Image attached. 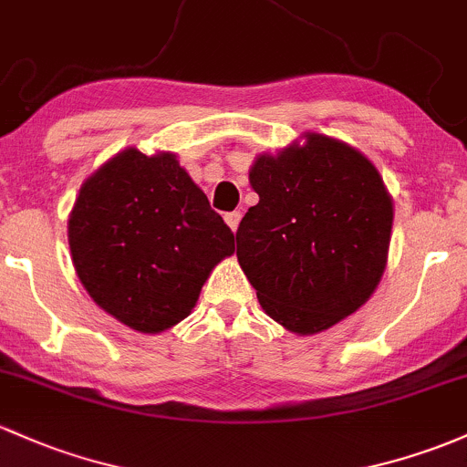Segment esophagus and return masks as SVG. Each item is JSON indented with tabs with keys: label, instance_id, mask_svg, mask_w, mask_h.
Segmentation results:
<instances>
[{
	"label": "esophagus",
	"instance_id": "34e87169",
	"mask_svg": "<svg viewBox=\"0 0 467 467\" xmlns=\"http://www.w3.org/2000/svg\"><path fill=\"white\" fill-rule=\"evenodd\" d=\"M240 218H243V213H240V212L224 213V223L229 224V229H232V232H235V229H238V224H240Z\"/></svg>",
	"mask_w": 467,
	"mask_h": 467
}]
</instances>
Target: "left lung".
I'll return each instance as SVG.
<instances>
[{"instance_id":"1","label":"left lung","mask_w":467,"mask_h":467,"mask_svg":"<svg viewBox=\"0 0 467 467\" xmlns=\"http://www.w3.org/2000/svg\"><path fill=\"white\" fill-rule=\"evenodd\" d=\"M303 138L255 158L249 182L260 200L235 232V255L267 316L309 336L374 294L394 207L363 153L327 135Z\"/></svg>"}]
</instances>
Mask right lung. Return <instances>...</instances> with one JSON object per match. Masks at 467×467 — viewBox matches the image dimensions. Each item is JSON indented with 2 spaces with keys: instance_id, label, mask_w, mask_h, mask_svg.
Masks as SVG:
<instances>
[{
  "instance_id": "add662e5",
  "label": "right lung",
  "mask_w": 467,
  "mask_h": 467,
  "mask_svg": "<svg viewBox=\"0 0 467 467\" xmlns=\"http://www.w3.org/2000/svg\"><path fill=\"white\" fill-rule=\"evenodd\" d=\"M75 272L88 296L142 334L187 318L234 234L173 153L129 147L79 189L68 218Z\"/></svg>"
}]
</instances>
